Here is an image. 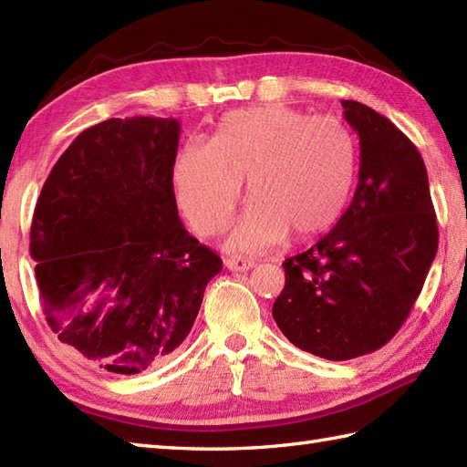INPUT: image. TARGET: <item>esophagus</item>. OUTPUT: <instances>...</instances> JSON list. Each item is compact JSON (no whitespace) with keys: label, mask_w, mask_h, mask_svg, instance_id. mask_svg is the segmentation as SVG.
Here are the masks:
<instances>
[{"label":"esophagus","mask_w":467,"mask_h":467,"mask_svg":"<svg viewBox=\"0 0 467 467\" xmlns=\"http://www.w3.org/2000/svg\"><path fill=\"white\" fill-rule=\"evenodd\" d=\"M224 266L226 269H231V271H249V269H253L254 266V261H251V259H243V256H233V259H226L224 261Z\"/></svg>","instance_id":"34e87169"}]
</instances>
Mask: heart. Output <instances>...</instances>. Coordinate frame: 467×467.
Returning a JSON list of instances; mask_svg holds the SVG:
<instances>
[{"mask_svg": "<svg viewBox=\"0 0 467 467\" xmlns=\"http://www.w3.org/2000/svg\"><path fill=\"white\" fill-rule=\"evenodd\" d=\"M357 171V142L345 122L269 104L228 112L211 142L178 152L176 201L196 233L226 226L246 182L249 206L226 239L228 251L261 253L321 234L339 221Z\"/></svg>", "mask_w": 467, "mask_h": 467, "instance_id": "heart-1", "label": "heart"}]
</instances>
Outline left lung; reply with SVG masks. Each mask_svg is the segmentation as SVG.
<instances>
[{
	"label": "left lung",
	"mask_w": 467,
	"mask_h": 467,
	"mask_svg": "<svg viewBox=\"0 0 467 467\" xmlns=\"http://www.w3.org/2000/svg\"><path fill=\"white\" fill-rule=\"evenodd\" d=\"M359 136L349 208L319 243L283 263L275 323L329 361L377 351L400 331L438 253L430 181L418 148L373 108L343 100Z\"/></svg>",
	"instance_id": "1"
}]
</instances>
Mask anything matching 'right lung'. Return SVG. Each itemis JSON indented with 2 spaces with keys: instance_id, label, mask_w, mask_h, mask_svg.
<instances>
[{
  "instance_id": "1",
  "label": "right lung",
  "mask_w": 467,
  "mask_h": 467,
  "mask_svg": "<svg viewBox=\"0 0 467 467\" xmlns=\"http://www.w3.org/2000/svg\"><path fill=\"white\" fill-rule=\"evenodd\" d=\"M178 136L174 118L88 128L59 156L36 204L29 253L47 325L110 373L164 361L223 269L178 216Z\"/></svg>"
}]
</instances>
